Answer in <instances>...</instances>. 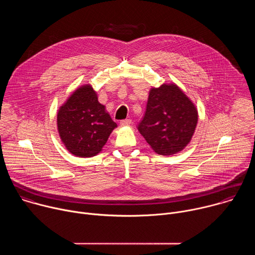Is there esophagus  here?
I'll list each match as a JSON object with an SVG mask.
<instances>
[{"label":"esophagus","mask_w":255,"mask_h":255,"mask_svg":"<svg viewBox=\"0 0 255 255\" xmlns=\"http://www.w3.org/2000/svg\"><path fill=\"white\" fill-rule=\"evenodd\" d=\"M120 124H121V126H123V127H125V126H130V125L132 124V120H130V119H125V120H122V121L120 122Z\"/></svg>","instance_id":"1"}]
</instances>
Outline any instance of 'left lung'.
<instances>
[{
  "label": "left lung",
  "mask_w": 255,
  "mask_h": 255,
  "mask_svg": "<svg viewBox=\"0 0 255 255\" xmlns=\"http://www.w3.org/2000/svg\"><path fill=\"white\" fill-rule=\"evenodd\" d=\"M198 117L196 105L183 90L174 83L162 84L150 89L138 130L155 153L172 155L191 142Z\"/></svg>",
  "instance_id": "obj_1"
}]
</instances>
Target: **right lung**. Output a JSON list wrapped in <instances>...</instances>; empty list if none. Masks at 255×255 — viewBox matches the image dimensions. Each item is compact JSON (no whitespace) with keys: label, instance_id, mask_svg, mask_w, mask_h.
Instances as JSON below:
<instances>
[{"label":"right lung","instance_id":"right-lung-1","mask_svg":"<svg viewBox=\"0 0 255 255\" xmlns=\"http://www.w3.org/2000/svg\"><path fill=\"white\" fill-rule=\"evenodd\" d=\"M57 131L65 148L78 157L99 154L117 127L99 103L97 92L90 84L79 87L59 107Z\"/></svg>","mask_w":255,"mask_h":255}]
</instances>
